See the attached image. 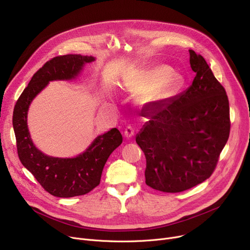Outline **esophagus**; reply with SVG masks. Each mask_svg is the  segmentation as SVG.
I'll use <instances>...</instances> for the list:
<instances>
[{
  "label": "esophagus",
  "instance_id": "1",
  "mask_svg": "<svg viewBox=\"0 0 250 250\" xmlns=\"http://www.w3.org/2000/svg\"><path fill=\"white\" fill-rule=\"evenodd\" d=\"M134 134H135V130H134L133 127L127 126V127L125 128V130H124V136H125L126 138L129 139V138L133 137Z\"/></svg>",
  "mask_w": 250,
  "mask_h": 250
}]
</instances>
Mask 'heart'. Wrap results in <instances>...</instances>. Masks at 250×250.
Returning <instances> with one entry per match:
<instances>
[{"instance_id":"b5f03b06","label":"heart","mask_w":250,"mask_h":250,"mask_svg":"<svg viewBox=\"0 0 250 250\" xmlns=\"http://www.w3.org/2000/svg\"><path fill=\"white\" fill-rule=\"evenodd\" d=\"M172 75L173 70L163 65L140 69L125 82V87L129 91L137 93L151 90L153 96H156L161 91L176 87L177 81L175 78H171Z\"/></svg>"}]
</instances>
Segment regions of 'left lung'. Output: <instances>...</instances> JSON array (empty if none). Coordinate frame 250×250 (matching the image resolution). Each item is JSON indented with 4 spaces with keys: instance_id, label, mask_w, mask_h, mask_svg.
<instances>
[{
    "instance_id": "1",
    "label": "left lung",
    "mask_w": 250,
    "mask_h": 250,
    "mask_svg": "<svg viewBox=\"0 0 250 250\" xmlns=\"http://www.w3.org/2000/svg\"><path fill=\"white\" fill-rule=\"evenodd\" d=\"M196 73L191 86L175 98L153 103L149 121L136 135L146 157V184L176 193L209 178L230 132L229 102L205 59L189 50Z\"/></svg>"
}]
</instances>
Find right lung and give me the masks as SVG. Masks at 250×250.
I'll return each mask as SVG.
<instances>
[{"instance_id":"add662e5","label":"right lung","mask_w":250,"mask_h":250,"mask_svg":"<svg viewBox=\"0 0 250 250\" xmlns=\"http://www.w3.org/2000/svg\"><path fill=\"white\" fill-rule=\"evenodd\" d=\"M93 61L92 56L69 54L55 57L34 74L14 108L13 127L19 158L41 186L56 197L84 195L98 186L107 159L123 140L120 131L112 128L96 137L78 156L59 158L44 154L31 139L27 117L34 98L51 81L76 79L84 65Z\"/></svg>"}]
</instances>
